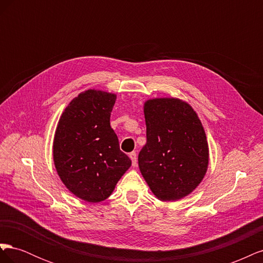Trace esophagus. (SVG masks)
<instances>
[{"label": "esophagus", "instance_id": "esophagus-1", "mask_svg": "<svg viewBox=\"0 0 263 263\" xmlns=\"http://www.w3.org/2000/svg\"><path fill=\"white\" fill-rule=\"evenodd\" d=\"M129 158L132 159V162H133V166H136L137 165V155L135 151H133V153L129 154Z\"/></svg>", "mask_w": 263, "mask_h": 263}]
</instances>
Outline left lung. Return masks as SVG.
Returning <instances> with one entry per match:
<instances>
[{
    "label": "left lung",
    "instance_id": "obj_1",
    "mask_svg": "<svg viewBox=\"0 0 263 263\" xmlns=\"http://www.w3.org/2000/svg\"><path fill=\"white\" fill-rule=\"evenodd\" d=\"M147 142L138 155L139 170L161 201L185 197L202 182L209 166V144L195 110L176 98L144 104Z\"/></svg>",
    "mask_w": 263,
    "mask_h": 263
}]
</instances>
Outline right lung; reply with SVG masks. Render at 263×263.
<instances>
[{
    "instance_id": "add662e5",
    "label": "right lung",
    "mask_w": 263,
    "mask_h": 263,
    "mask_svg": "<svg viewBox=\"0 0 263 263\" xmlns=\"http://www.w3.org/2000/svg\"><path fill=\"white\" fill-rule=\"evenodd\" d=\"M116 94L86 90L63 110L53 138V162L77 197L99 203L112 194L132 160L119 149L109 118Z\"/></svg>"
}]
</instances>
